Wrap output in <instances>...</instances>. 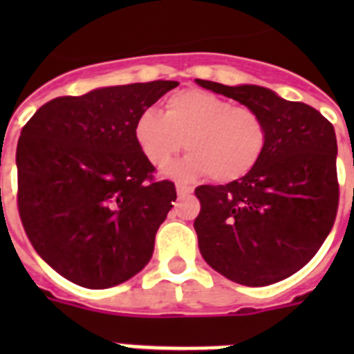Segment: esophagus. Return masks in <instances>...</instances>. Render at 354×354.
<instances>
[{
    "mask_svg": "<svg viewBox=\"0 0 354 354\" xmlns=\"http://www.w3.org/2000/svg\"><path fill=\"white\" fill-rule=\"evenodd\" d=\"M175 189H177V195L179 196H187L193 193V187L184 186V184H177V186H175Z\"/></svg>",
    "mask_w": 354,
    "mask_h": 354,
    "instance_id": "esophagus-1",
    "label": "esophagus"
}]
</instances>
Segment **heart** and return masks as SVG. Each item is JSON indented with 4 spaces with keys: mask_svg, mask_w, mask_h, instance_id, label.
I'll return each mask as SVG.
<instances>
[{
    "mask_svg": "<svg viewBox=\"0 0 354 354\" xmlns=\"http://www.w3.org/2000/svg\"><path fill=\"white\" fill-rule=\"evenodd\" d=\"M134 142L156 168L168 167L186 145L189 154L170 170L175 179L212 175L218 183H234L262 159L268 127L252 108L204 90H183L168 97L162 115L152 108L138 115Z\"/></svg>",
    "mask_w": 354,
    "mask_h": 354,
    "instance_id": "1",
    "label": "heart"
}]
</instances>
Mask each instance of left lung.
I'll list each match as a JSON object with an SVG mask.
<instances>
[{
	"label": "left lung",
	"instance_id": "left-lung-1",
	"mask_svg": "<svg viewBox=\"0 0 354 354\" xmlns=\"http://www.w3.org/2000/svg\"><path fill=\"white\" fill-rule=\"evenodd\" d=\"M195 81L257 111L268 127L264 156L248 175L195 189L200 253L241 286L280 282L314 257L335 221V129L312 106L264 86Z\"/></svg>",
	"mask_w": 354,
	"mask_h": 354
}]
</instances>
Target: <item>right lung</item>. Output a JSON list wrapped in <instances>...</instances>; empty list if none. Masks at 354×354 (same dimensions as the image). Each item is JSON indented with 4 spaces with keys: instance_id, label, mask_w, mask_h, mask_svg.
Returning <instances> with one entry per match:
<instances>
[{
    "instance_id": "add662e5",
    "label": "right lung",
    "mask_w": 354,
    "mask_h": 354,
    "mask_svg": "<svg viewBox=\"0 0 354 354\" xmlns=\"http://www.w3.org/2000/svg\"><path fill=\"white\" fill-rule=\"evenodd\" d=\"M177 81L56 97L17 143V205L31 245L56 273L88 289L118 286L149 264L177 198L134 142V122Z\"/></svg>"
}]
</instances>
